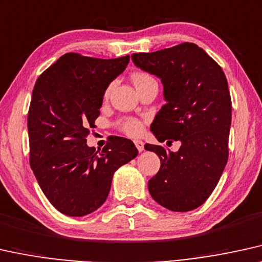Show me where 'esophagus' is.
Segmentation results:
<instances>
[{
    "label": "esophagus",
    "mask_w": 262,
    "mask_h": 262,
    "mask_svg": "<svg viewBox=\"0 0 262 262\" xmlns=\"http://www.w3.org/2000/svg\"><path fill=\"white\" fill-rule=\"evenodd\" d=\"M134 144H135V146H137L139 152L144 151V142H142L141 140H135Z\"/></svg>",
    "instance_id": "esophagus-1"
}]
</instances>
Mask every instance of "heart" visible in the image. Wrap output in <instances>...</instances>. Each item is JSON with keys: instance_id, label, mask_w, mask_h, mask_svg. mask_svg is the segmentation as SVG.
Returning a JSON list of instances; mask_svg holds the SVG:
<instances>
[{"instance_id": "b5f03b06", "label": "heart", "mask_w": 262, "mask_h": 262, "mask_svg": "<svg viewBox=\"0 0 262 262\" xmlns=\"http://www.w3.org/2000/svg\"><path fill=\"white\" fill-rule=\"evenodd\" d=\"M132 81H133L135 87H139V85L147 83V82H150V81H155V79L152 78L150 75L146 74V72L138 71V72H134V74L132 75ZM110 89H111V87L106 91V95L108 94V92H110ZM121 127H122V130H123L124 133H127L128 135L140 134V132L142 129V125L140 122H139L138 120H134V118H127V120H124L121 123Z\"/></svg>"}]
</instances>
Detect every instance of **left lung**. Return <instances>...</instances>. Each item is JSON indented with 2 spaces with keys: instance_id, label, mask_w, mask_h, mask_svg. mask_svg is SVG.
<instances>
[{
  "instance_id": "8db88e82",
  "label": "left lung",
  "mask_w": 262,
  "mask_h": 262,
  "mask_svg": "<svg viewBox=\"0 0 262 262\" xmlns=\"http://www.w3.org/2000/svg\"><path fill=\"white\" fill-rule=\"evenodd\" d=\"M132 60L163 84L165 104L155 116L152 134L161 142L173 139L181 144L177 152L145 145L161 160L148 192L171 211L196 209L214 191L227 163L232 104L226 76L203 49L188 42L135 53Z\"/></svg>"
}]
</instances>
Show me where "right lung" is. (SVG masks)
Returning a JSON list of instances; mask_svg holds the SVG:
<instances>
[{"mask_svg":"<svg viewBox=\"0 0 262 262\" xmlns=\"http://www.w3.org/2000/svg\"><path fill=\"white\" fill-rule=\"evenodd\" d=\"M129 55L97 59L68 53L39 76L28 115L30 165L48 201L68 216H84L106 201L115 171L138 156L115 137L102 151L87 145L108 84Z\"/></svg>","mask_w":262,"mask_h":262,"instance_id":"1","label":"right lung"}]
</instances>
